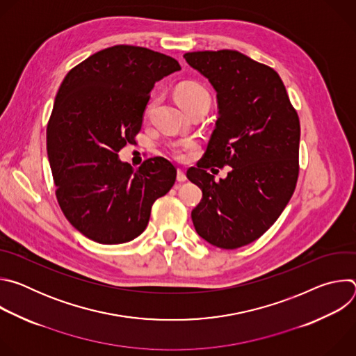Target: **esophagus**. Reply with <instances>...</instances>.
<instances>
[{"instance_id":"esophagus-1","label":"esophagus","mask_w":356,"mask_h":356,"mask_svg":"<svg viewBox=\"0 0 356 356\" xmlns=\"http://www.w3.org/2000/svg\"><path fill=\"white\" fill-rule=\"evenodd\" d=\"M186 180H187L186 172H184V170H181V169H179V170H177V181L183 183V181H186Z\"/></svg>"}]
</instances>
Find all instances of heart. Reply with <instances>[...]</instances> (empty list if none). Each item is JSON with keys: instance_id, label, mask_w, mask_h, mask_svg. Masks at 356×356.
Wrapping results in <instances>:
<instances>
[{"instance_id": "b5f03b06", "label": "heart", "mask_w": 356, "mask_h": 356, "mask_svg": "<svg viewBox=\"0 0 356 356\" xmlns=\"http://www.w3.org/2000/svg\"><path fill=\"white\" fill-rule=\"evenodd\" d=\"M176 99H177V103L181 106V108H184L187 111L197 104L210 103V94L204 87L200 86L198 83L187 81V83H181L176 88ZM170 150H172V155L176 159L184 161L187 158V146L186 145H181V143L172 145Z\"/></svg>"}]
</instances>
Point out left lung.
<instances>
[{"label": "left lung", "instance_id": "left-lung-1", "mask_svg": "<svg viewBox=\"0 0 356 356\" xmlns=\"http://www.w3.org/2000/svg\"><path fill=\"white\" fill-rule=\"evenodd\" d=\"M186 62L217 92L218 120L204 156L187 179L202 191L191 211L197 234L235 249L262 236L279 218L298 177L300 121L269 66L236 50L188 52ZM232 166L218 182L209 168Z\"/></svg>", "mask_w": 356, "mask_h": 356}]
</instances>
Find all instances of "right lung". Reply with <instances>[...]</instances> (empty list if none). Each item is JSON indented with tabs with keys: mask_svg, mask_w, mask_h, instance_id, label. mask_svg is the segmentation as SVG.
Wrapping results in <instances>:
<instances>
[{
	"mask_svg": "<svg viewBox=\"0 0 356 356\" xmlns=\"http://www.w3.org/2000/svg\"><path fill=\"white\" fill-rule=\"evenodd\" d=\"M181 67L154 50L117 44L73 67L55 98L46 131L59 206L88 239L117 245L139 236L176 168L150 158L136 170L118 152L135 142L155 83Z\"/></svg>",
	"mask_w": 356,
	"mask_h": 356,
	"instance_id": "obj_1",
	"label": "right lung"
}]
</instances>
